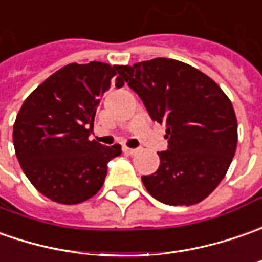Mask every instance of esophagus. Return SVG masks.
Segmentation results:
<instances>
[{"mask_svg":"<svg viewBox=\"0 0 262 262\" xmlns=\"http://www.w3.org/2000/svg\"><path fill=\"white\" fill-rule=\"evenodd\" d=\"M123 150H124L126 154H129V155H135V154H138V152H139V149H132V148H127V146H124Z\"/></svg>","mask_w":262,"mask_h":262,"instance_id":"34e87169","label":"esophagus"}]
</instances>
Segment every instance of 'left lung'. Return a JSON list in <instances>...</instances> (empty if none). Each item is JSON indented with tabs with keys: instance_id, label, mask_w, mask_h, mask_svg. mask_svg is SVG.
Wrapping results in <instances>:
<instances>
[{
	"instance_id": "obj_1",
	"label": "left lung",
	"mask_w": 262,
	"mask_h": 262,
	"mask_svg": "<svg viewBox=\"0 0 262 262\" xmlns=\"http://www.w3.org/2000/svg\"><path fill=\"white\" fill-rule=\"evenodd\" d=\"M152 120L167 126L159 168L143 176L152 197L169 206L200 203L219 185L233 159L238 123L230 100L212 78L176 59L117 68Z\"/></svg>"
}]
</instances>
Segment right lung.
<instances>
[{
  "mask_svg": "<svg viewBox=\"0 0 262 262\" xmlns=\"http://www.w3.org/2000/svg\"><path fill=\"white\" fill-rule=\"evenodd\" d=\"M117 65L69 63L26 98L14 123L15 155L26 177L43 195L60 204H78L103 187L110 159L120 145L90 140L100 98L124 85Z\"/></svg>",
  "mask_w": 262,
  "mask_h": 262,
  "instance_id": "right-lung-1",
  "label": "right lung"
}]
</instances>
